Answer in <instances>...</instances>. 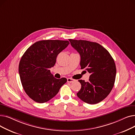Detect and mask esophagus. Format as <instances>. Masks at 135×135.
<instances>
[{
    "mask_svg": "<svg viewBox=\"0 0 135 135\" xmlns=\"http://www.w3.org/2000/svg\"><path fill=\"white\" fill-rule=\"evenodd\" d=\"M74 79H72V78H67V81L68 83H72L74 81Z\"/></svg>",
    "mask_w": 135,
    "mask_h": 135,
    "instance_id": "esophagus-1",
    "label": "esophagus"
}]
</instances>
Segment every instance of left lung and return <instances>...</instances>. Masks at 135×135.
Masks as SVG:
<instances>
[{"label":"left lung","mask_w":135,"mask_h":135,"mask_svg":"<svg viewBox=\"0 0 135 135\" xmlns=\"http://www.w3.org/2000/svg\"><path fill=\"white\" fill-rule=\"evenodd\" d=\"M80 56L81 69L90 74L89 81L79 80L81 89L77 96L84 102H100L109 94L115 80L116 66L109 52L95 42L69 39Z\"/></svg>","instance_id":"obj_1"}]
</instances>
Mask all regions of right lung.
<instances>
[{"label":"right lung","mask_w":135,"mask_h":135,"mask_svg":"<svg viewBox=\"0 0 135 135\" xmlns=\"http://www.w3.org/2000/svg\"><path fill=\"white\" fill-rule=\"evenodd\" d=\"M67 40H45L35 42L21 59L18 72L27 95L42 103L55 97L67 82L65 78L56 79L50 73L59 53L69 45Z\"/></svg>","instance_id":"obj_1"}]
</instances>
